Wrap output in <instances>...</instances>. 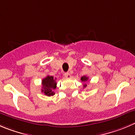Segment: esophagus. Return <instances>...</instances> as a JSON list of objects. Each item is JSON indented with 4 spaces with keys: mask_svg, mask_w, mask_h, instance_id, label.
Listing matches in <instances>:
<instances>
[{
    "mask_svg": "<svg viewBox=\"0 0 135 135\" xmlns=\"http://www.w3.org/2000/svg\"><path fill=\"white\" fill-rule=\"evenodd\" d=\"M65 76L66 78H68V79H70V78L71 77V76H70V74L69 73H65Z\"/></svg>",
    "mask_w": 135,
    "mask_h": 135,
    "instance_id": "esophagus-1",
    "label": "esophagus"
}]
</instances>
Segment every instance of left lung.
<instances>
[{"label":"left lung","instance_id":"left-lung-1","mask_svg":"<svg viewBox=\"0 0 135 135\" xmlns=\"http://www.w3.org/2000/svg\"><path fill=\"white\" fill-rule=\"evenodd\" d=\"M80 80H81L83 82H85H85L87 81V80H89V77H87L86 76H82L81 79H80ZM86 86H87V85H86V84H85L83 86H84V88H85V87H86Z\"/></svg>","mask_w":135,"mask_h":135}]
</instances>
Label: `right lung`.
<instances>
[{
    "mask_svg": "<svg viewBox=\"0 0 135 135\" xmlns=\"http://www.w3.org/2000/svg\"><path fill=\"white\" fill-rule=\"evenodd\" d=\"M42 93L48 97L53 96L55 94L54 90L56 88V78L52 76H46L42 80Z\"/></svg>",
    "mask_w": 135,
    "mask_h": 135,
    "instance_id": "add662e5",
    "label": "right lung"
}]
</instances>
